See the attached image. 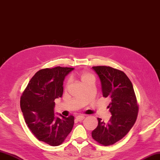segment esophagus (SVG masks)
<instances>
[{
	"label": "esophagus",
	"mask_w": 160,
	"mask_h": 160,
	"mask_svg": "<svg viewBox=\"0 0 160 160\" xmlns=\"http://www.w3.org/2000/svg\"><path fill=\"white\" fill-rule=\"evenodd\" d=\"M84 118V117L82 116V115H78V116L76 117V119L78 121H82Z\"/></svg>",
	"instance_id": "esophagus-1"
}]
</instances>
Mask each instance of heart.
I'll list each match as a JSON object with an SVG mask.
<instances>
[{
    "label": "heart",
    "mask_w": 160,
    "mask_h": 160,
    "mask_svg": "<svg viewBox=\"0 0 160 160\" xmlns=\"http://www.w3.org/2000/svg\"><path fill=\"white\" fill-rule=\"evenodd\" d=\"M80 78L82 83H85L87 82H88L90 80H95V76L93 74H92L89 72H84L82 73H81L80 74ZM70 82V80H68V83Z\"/></svg>",
    "instance_id": "b5f03b06"
}]
</instances>
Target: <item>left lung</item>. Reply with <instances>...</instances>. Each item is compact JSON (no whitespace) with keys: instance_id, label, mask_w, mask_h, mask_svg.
I'll return each mask as SVG.
<instances>
[{"instance_id":"1","label":"left lung","mask_w":160,"mask_h":160,"mask_svg":"<svg viewBox=\"0 0 160 160\" xmlns=\"http://www.w3.org/2000/svg\"><path fill=\"white\" fill-rule=\"evenodd\" d=\"M92 69L101 82L103 96L110 99L108 108L112 117L107 123L98 118V125L91 134L98 143L108 146L122 139L132 129L138 106L132 83L123 72L107 66Z\"/></svg>"}]
</instances>
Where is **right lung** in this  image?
Instances as JSON below:
<instances>
[{
  "instance_id": "1",
  "label": "right lung",
  "mask_w": 160,
  "mask_h": 160,
  "mask_svg": "<svg viewBox=\"0 0 160 160\" xmlns=\"http://www.w3.org/2000/svg\"><path fill=\"white\" fill-rule=\"evenodd\" d=\"M72 68L43 69L29 81L20 99V107L26 123L39 141L58 146L71 132L74 117L54 113V99L61 98L63 81Z\"/></svg>"
}]
</instances>
